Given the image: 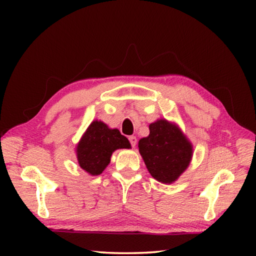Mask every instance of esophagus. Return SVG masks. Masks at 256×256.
Segmentation results:
<instances>
[{
	"mask_svg": "<svg viewBox=\"0 0 256 256\" xmlns=\"http://www.w3.org/2000/svg\"><path fill=\"white\" fill-rule=\"evenodd\" d=\"M132 143H133V142H132ZM134 143H135V142H134Z\"/></svg>",
	"mask_w": 256,
	"mask_h": 256,
	"instance_id": "esophagus-1",
	"label": "esophagus"
}]
</instances>
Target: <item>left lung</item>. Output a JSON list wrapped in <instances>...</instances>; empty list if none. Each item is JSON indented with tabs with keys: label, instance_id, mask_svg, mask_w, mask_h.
I'll use <instances>...</instances> for the list:
<instances>
[{
	"label": "left lung",
	"instance_id": "1",
	"mask_svg": "<svg viewBox=\"0 0 256 256\" xmlns=\"http://www.w3.org/2000/svg\"><path fill=\"white\" fill-rule=\"evenodd\" d=\"M128 140L118 130H111L102 121H94L77 146L80 167L91 175H100L106 170L116 150L130 148Z\"/></svg>",
	"mask_w": 256,
	"mask_h": 256
}]
</instances>
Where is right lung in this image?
I'll use <instances>...</instances> for the list:
<instances>
[{"mask_svg":"<svg viewBox=\"0 0 256 256\" xmlns=\"http://www.w3.org/2000/svg\"><path fill=\"white\" fill-rule=\"evenodd\" d=\"M150 175L158 182L170 184L180 176L192 160V145L182 132L166 120L150 125V135L138 143Z\"/></svg>","mask_w":256,"mask_h":256,"instance_id":"add662e5","label":"right lung"}]
</instances>
